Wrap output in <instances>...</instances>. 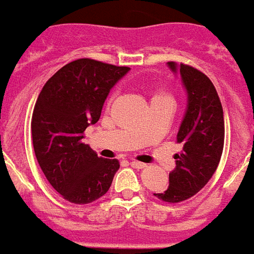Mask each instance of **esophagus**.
Here are the masks:
<instances>
[{
  "mask_svg": "<svg viewBox=\"0 0 254 254\" xmlns=\"http://www.w3.org/2000/svg\"><path fill=\"white\" fill-rule=\"evenodd\" d=\"M130 165H132L133 168H137V169H143V168H145V164H143V162H139V161H130Z\"/></svg>",
  "mask_w": 254,
  "mask_h": 254,
  "instance_id": "obj_1",
  "label": "esophagus"
}]
</instances>
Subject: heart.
I'll return each instance as SVG.
<instances>
[{
  "mask_svg": "<svg viewBox=\"0 0 254 254\" xmlns=\"http://www.w3.org/2000/svg\"><path fill=\"white\" fill-rule=\"evenodd\" d=\"M158 96H166V95H158Z\"/></svg>",
  "mask_w": 254,
  "mask_h": 254,
  "instance_id": "obj_1",
  "label": "heart"
}]
</instances>
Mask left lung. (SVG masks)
Wrapping results in <instances>:
<instances>
[{
	"mask_svg": "<svg viewBox=\"0 0 254 254\" xmlns=\"http://www.w3.org/2000/svg\"><path fill=\"white\" fill-rule=\"evenodd\" d=\"M168 67L180 74L187 92V109L177 132L183 151L175 155L168 190L154 195L176 203L201 191L214 175L224 145V117L216 88L203 72L175 62H168Z\"/></svg>",
	"mask_w": 254,
	"mask_h": 254,
	"instance_id": "obj_1",
	"label": "left lung"
}]
</instances>
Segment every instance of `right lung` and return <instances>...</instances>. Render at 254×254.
<instances>
[{
    "label": "right lung",
    "instance_id": "obj_1",
    "mask_svg": "<svg viewBox=\"0 0 254 254\" xmlns=\"http://www.w3.org/2000/svg\"><path fill=\"white\" fill-rule=\"evenodd\" d=\"M130 68L78 59L48 79L35 103L31 136L44 175L64 199L90 203L109 191L120 169L117 159L97 157L85 144L110 90Z\"/></svg>",
    "mask_w": 254,
    "mask_h": 254
}]
</instances>
